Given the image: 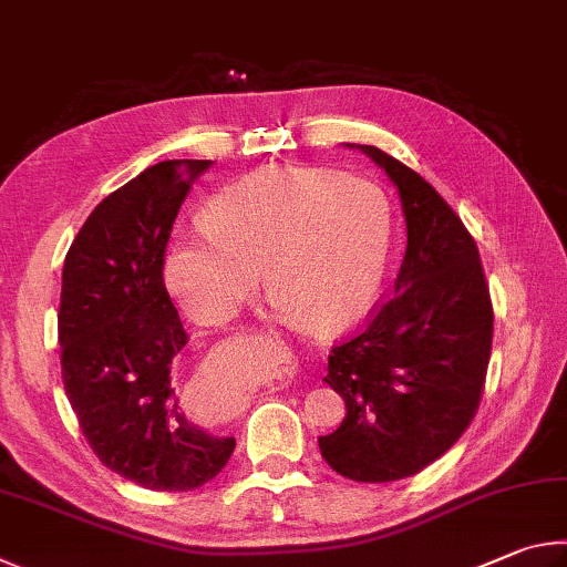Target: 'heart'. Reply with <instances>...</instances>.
I'll return each mask as SVG.
<instances>
[{"label":"heart","mask_w":567,"mask_h":567,"mask_svg":"<svg viewBox=\"0 0 567 567\" xmlns=\"http://www.w3.org/2000/svg\"><path fill=\"white\" fill-rule=\"evenodd\" d=\"M389 251V204L369 178L271 166L218 188L204 226L172 238L164 274L194 319L224 323L256 293L261 262L278 319L336 329L369 309Z\"/></svg>","instance_id":"heart-1"}]
</instances>
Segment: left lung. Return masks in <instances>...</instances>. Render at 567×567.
I'll list each match as a JSON object with an SVG mask.
<instances>
[{
    "mask_svg": "<svg viewBox=\"0 0 567 567\" xmlns=\"http://www.w3.org/2000/svg\"><path fill=\"white\" fill-rule=\"evenodd\" d=\"M361 148L399 188L405 256L391 301L333 346L326 383L346 419L321 435L343 478L389 483L421 473L478 411L493 343V306L473 236L421 174L375 146Z\"/></svg>",
    "mask_w": 567,
    "mask_h": 567,
    "instance_id": "obj_1",
    "label": "left lung"
}]
</instances>
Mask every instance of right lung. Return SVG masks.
<instances>
[{"mask_svg": "<svg viewBox=\"0 0 567 567\" xmlns=\"http://www.w3.org/2000/svg\"><path fill=\"white\" fill-rule=\"evenodd\" d=\"M212 164L144 168L89 214L64 258L66 399L96 458L148 491L202 488L236 445L188 421L172 383L188 336L164 286V251L188 188Z\"/></svg>", "mask_w": 567, "mask_h": 567, "instance_id": "obj_1", "label": "right lung"}]
</instances>
